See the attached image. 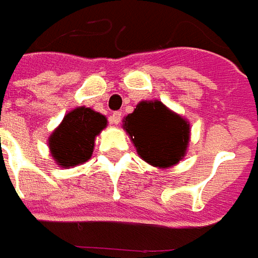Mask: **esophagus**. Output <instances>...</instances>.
<instances>
[{"mask_svg":"<svg viewBox=\"0 0 258 258\" xmlns=\"http://www.w3.org/2000/svg\"><path fill=\"white\" fill-rule=\"evenodd\" d=\"M110 121H112L113 124H120V121H121V112H114L112 114V117H110Z\"/></svg>","mask_w":258,"mask_h":258,"instance_id":"34e87169","label":"esophagus"}]
</instances>
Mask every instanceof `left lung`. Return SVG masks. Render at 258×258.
<instances>
[{
    "instance_id": "obj_1",
    "label": "left lung",
    "mask_w": 258,
    "mask_h": 258,
    "mask_svg": "<svg viewBox=\"0 0 258 258\" xmlns=\"http://www.w3.org/2000/svg\"><path fill=\"white\" fill-rule=\"evenodd\" d=\"M123 128L141 159L159 168L177 164L189 144V123L160 101L140 102L124 117Z\"/></svg>"
}]
</instances>
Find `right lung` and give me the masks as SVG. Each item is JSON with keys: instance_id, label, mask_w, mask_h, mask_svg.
Instances as JSON below:
<instances>
[{"instance_id": "right-lung-1", "label": "right lung", "mask_w": 258, "mask_h": 258, "mask_svg": "<svg viewBox=\"0 0 258 258\" xmlns=\"http://www.w3.org/2000/svg\"><path fill=\"white\" fill-rule=\"evenodd\" d=\"M106 124V117L90 107L80 106L69 112L48 138L53 160L63 168L87 162L92 156L96 135Z\"/></svg>"}]
</instances>
